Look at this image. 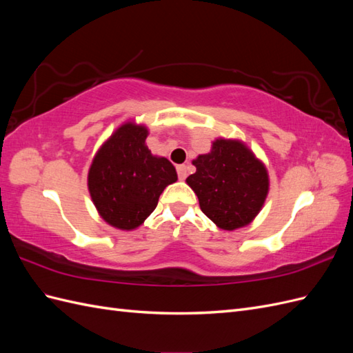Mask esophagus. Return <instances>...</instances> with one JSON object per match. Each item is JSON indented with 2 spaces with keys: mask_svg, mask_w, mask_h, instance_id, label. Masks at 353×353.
Here are the masks:
<instances>
[{
  "mask_svg": "<svg viewBox=\"0 0 353 353\" xmlns=\"http://www.w3.org/2000/svg\"><path fill=\"white\" fill-rule=\"evenodd\" d=\"M176 172H178V178L179 179H185L188 176V166L178 165L176 166Z\"/></svg>",
  "mask_w": 353,
  "mask_h": 353,
  "instance_id": "esophagus-1",
  "label": "esophagus"
}]
</instances>
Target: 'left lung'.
<instances>
[{
  "mask_svg": "<svg viewBox=\"0 0 353 353\" xmlns=\"http://www.w3.org/2000/svg\"><path fill=\"white\" fill-rule=\"evenodd\" d=\"M196 172L187 184L200 209L222 230L249 225L262 209L270 190L265 165L237 140L218 138L208 154L193 160Z\"/></svg>",
  "mask_w": 353,
  "mask_h": 353,
  "instance_id": "8db88e82",
  "label": "left lung"
}]
</instances>
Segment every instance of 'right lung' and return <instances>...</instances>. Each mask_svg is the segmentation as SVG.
<instances>
[{
  "label": "right lung",
  "instance_id": "right-lung-1",
  "mask_svg": "<svg viewBox=\"0 0 353 353\" xmlns=\"http://www.w3.org/2000/svg\"><path fill=\"white\" fill-rule=\"evenodd\" d=\"M147 128L126 122L95 154L88 190L100 216L117 230H135L156 209L163 190L178 179L166 157L145 145Z\"/></svg>",
  "mask_w": 353,
  "mask_h": 353
}]
</instances>
